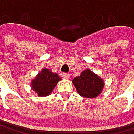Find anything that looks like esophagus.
<instances>
[{"label":"esophagus","instance_id":"34e87169","mask_svg":"<svg viewBox=\"0 0 134 134\" xmlns=\"http://www.w3.org/2000/svg\"><path fill=\"white\" fill-rule=\"evenodd\" d=\"M62 77H63L65 79H69V73H63V74H62Z\"/></svg>","mask_w":134,"mask_h":134}]
</instances>
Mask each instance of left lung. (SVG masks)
<instances>
[{
  "mask_svg": "<svg viewBox=\"0 0 134 134\" xmlns=\"http://www.w3.org/2000/svg\"><path fill=\"white\" fill-rule=\"evenodd\" d=\"M72 84L80 96L90 99L98 97L105 85L104 80L90 69L84 70L79 77L73 78Z\"/></svg>",
  "mask_w": 134,
  "mask_h": 134,
  "instance_id": "left-lung-1",
  "label": "left lung"
}]
</instances>
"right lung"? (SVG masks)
I'll use <instances>...</instances> for the list:
<instances>
[{
    "mask_svg": "<svg viewBox=\"0 0 134 134\" xmlns=\"http://www.w3.org/2000/svg\"><path fill=\"white\" fill-rule=\"evenodd\" d=\"M61 80L57 73L44 68L31 81V88L39 97H46L53 93L55 86Z\"/></svg>",
    "mask_w": 134,
    "mask_h": 134,
    "instance_id": "right-lung-1",
    "label": "right lung"
}]
</instances>
